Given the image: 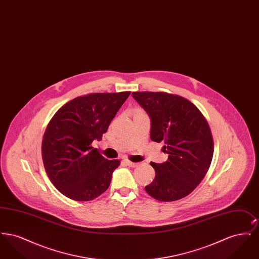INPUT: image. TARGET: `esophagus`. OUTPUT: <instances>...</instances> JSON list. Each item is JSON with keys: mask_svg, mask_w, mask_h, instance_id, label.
<instances>
[{"mask_svg": "<svg viewBox=\"0 0 259 259\" xmlns=\"http://www.w3.org/2000/svg\"><path fill=\"white\" fill-rule=\"evenodd\" d=\"M124 163H126V165H128L129 167H133V168H135L138 166V163H135V162H132V161L130 160H124Z\"/></svg>", "mask_w": 259, "mask_h": 259, "instance_id": "34e87169", "label": "esophagus"}]
</instances>
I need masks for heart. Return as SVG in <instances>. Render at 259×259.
I'll return each instance as SVG.
<instances>
[{"label":"heart","instance_id":"obj_1","mask_svg":"<svg viewBox=\"0 0 259 259\" xmlns=\"http://www.w3.org/2000/svg\"><path fill=\"white\" fill-rule=\"evenodd\" d=\"M132 112H133V115H136V114H139V113H143L145 111H143L142 109H140V108H136Z\"/></svg>","mask_w":259,"mask_h":259}]
</instances>
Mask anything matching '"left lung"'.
Wrapping results in <instances>:
<instances>
[{
    "instance_id": "1",
    "label": "left lung",
    "mask_w": 259,
    "mask_h": 259,
    "mask_svg": "<svg viewBox=\"0 0 259 259\" xmlns=\"http://www.w3.org/2000/svg\"><path fill=\"white\" fill-rule=\"evenodd\" d=\"M151 119L150 139L169 154L150 162L155 178L145 187L151 197L172 202L187 196L202 182L213 155V139L203 113L189 100L166 92H133Z\"/></svg>"
}]
</instances>
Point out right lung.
Segmentation results:
<instances>
[{
    "instance_id": "1",
    "label": "right lung",
    "mask_w": 259,
    "mask_h": 259,
    "mask_svg": "<svg viewBox=\"0 0 259 259\" xmlns=\"http://www.w3.org/2000/svg\"><path fill=\"white\" fill-rule=\"evenodd\" d=\"M130 91L91 93L66 103L50 119L41 156L50 182L66 197L90 201L110 186L118 159H106L92 142L101 140Z\"/></svg>"
}]
</instances>
